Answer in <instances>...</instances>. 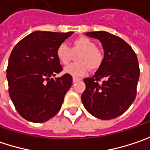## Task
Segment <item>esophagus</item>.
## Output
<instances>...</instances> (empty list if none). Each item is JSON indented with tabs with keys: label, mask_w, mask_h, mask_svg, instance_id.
I'll list each match as a JSON object with an SVG mask.
<instances>
[{
	"label": "esophagus",
	"mask_w": 150,
	"mask_h": 150,
	"mask_svg": "<svg viewBox=\"0 0 150 150\" xmlns=\"http://www.w3.org/2000/svg\"><path fill=\"white\" fill-rule=\"evenodd\" d=\"M81 79H79V78H76V77H73L72 78V82L73 83H76V82H79V81H80Z\"/></svg>",
	"instance_id": "esophagus-1"
}]
</instances>
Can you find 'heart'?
Masks as SVG:
<instances>
[{
  "label": "heart",
  "mask_w": 150,
  "mask_h": 150,
  "mask_svg": "<svg viewBox=\"0 0 150 150\" xmlns=\"http://www.w3.org/2000/svg\"><path fill=\"white\" fill-rule=\"evenodd\" d=\"M77 54V62L67 66L64 71L71 76H83L88 69L96 71L99 69L104 59L102 49L96 47V43L86 37H80L73 41L71 49L66 43H61L56 49V55L63 65H67L73 58V53Z\"/></svg>",
  "instance_id": "b5f03b06"
}]
</instances>
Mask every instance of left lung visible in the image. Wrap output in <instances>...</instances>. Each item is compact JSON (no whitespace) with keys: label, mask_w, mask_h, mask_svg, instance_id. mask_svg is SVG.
Masks as SVG:
<instances>
[{"label":"left lung","mask_w":150,"mask_h":150,"mask_svg":"<svg viewBox=\"0 0 150 150\" xmlns=\"http://www.w3.org/2000/svg\"><path fill=\"white\" fill-rule=\"evenodd\" d=\"M98 39L104 50L101 67L91 78L84 79L82 102L86 110L100 120L119 117L132 104L140 69L136 53L123 39L106 31L87 32Z\"/></svg>","instance_id":"left-lung-1"}]
</instances>
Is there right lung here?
Listing matches in <instances>:
<instances>
[{
	"mask_svg": "<svg viewBox=\"0 0 150 150\" xmlns=\"http://www.w3.org/2000/svg\"><path fill=\"white\" fill-rule=\"evenodd\" d=\"M73 34L34 31L19 41L8 60L6 79L10 98L18 112L34 123L48 121L59 112L72 83L62 71L56 49Z\"/></svg>",
	"mask_w": 150,
	"mask_h": 150,
	"instance_id": "obj_1",
	"label": "right lung"
}]
</instances>
